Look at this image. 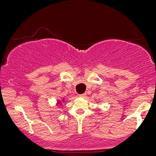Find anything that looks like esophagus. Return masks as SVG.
<instances>
[{
    "label": "esophagus",
    "instance_id": "esophagus-1",
    "mask_svg": "<svg viewBox=\"0 0 156 156\" xmlns=\"http://www.w3.org/2000/svg\"><path fill=\"white\" fill-rule=\"evenodd\" d=\"M86 96H87V94H79V97H83V98H84V97H85Z\"/></svg>",
    "mask_w": 156,
    "mask_h": 156
}]
</instances>
